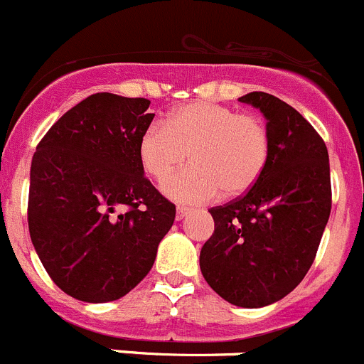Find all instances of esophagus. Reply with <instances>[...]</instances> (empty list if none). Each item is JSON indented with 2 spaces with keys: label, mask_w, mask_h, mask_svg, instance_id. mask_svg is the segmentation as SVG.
Returning a JSON list of instances; mask_svg holds the SVG:
<instances>
[{
  "label": "esophagus",
  "mask_w": 364,
  "mask_h": 364,
  "mask_svg": "<svg viewBox=\"0 0 364 364\" xmlns=\"http://www.w3.org/2000/svg\"><path fill=\"white\" fill-rule=\"evenodd\" d=\"M189 214V209L188 207H176V220H184L186 216Z\"/></svg>",
  "instance_id": "1"
}]
</instances>
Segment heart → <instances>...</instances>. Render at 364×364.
Listing matches in <instances>:
<instances>
[{"label":"heart","mask_w":364,"mask_h":364,"mask_svg":"<svg viewBox=\"0 0 364 364\" xmlns=\"http://www.w3.org/2000/svg\"><path fill=\"white\" fill-rule=\"evenodd\" d=\"M188 151L191 166L173 176L164 193L180 203H203L221 191L240 196L254 188L268 164L272 139L255 114L193 102L171 110L164 124H150L137 144L141 168L159 184L184 164Z\"/></svg>","instance_id":"obj_1"}]
</instances>
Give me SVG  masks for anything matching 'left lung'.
<instances>
[{"label": "left lung", "instance_id": "left-lung-1", "mask_svg": "<svg viewBox=\"0 0 364 364\" xmlns=\"http://www.w3.org/2000/svg\"><path fill=\"white\" fill-rule=\"evenodd\" d=\"M266 117L268 164L243 196L213 207L214 234L200 252L210 288L240 307H264L291 293L309 272L332 205L323 139L291 105L268 92H248Z\"/></svg>", "mask_w": 364, "mask_h": 364}]
</instances>
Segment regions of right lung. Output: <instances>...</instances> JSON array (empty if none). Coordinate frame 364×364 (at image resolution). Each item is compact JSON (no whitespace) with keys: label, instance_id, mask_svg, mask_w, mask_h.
I'll return each instance as SVG.
<instances>
[{"label":"right lung","instance_id":"obj_1","mask_svg":"<svg viewBox=\"0 0 364 364\" xmlns=\"http://www.w3.org/2000/svg\"><path fill=\"white\" fill-rule=\"evenodd\" d=\"M150 100L96 92L37 144L28 228L48 275L82 302H112L151 269L175 205L144 176L137 144ZM124 208V211H121Z\"/></svg>","mask_w":364,"mask_h":364}]
</instances>
